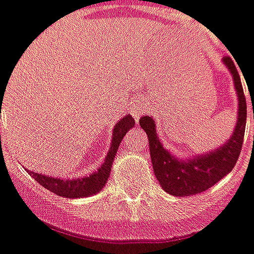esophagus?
<instances>
[{
	"instance_id": "esophagus-1",
	"label": "esophagus",
	"mask_w": 254,
	"mask_h": 254,
	"mask_svg": "<svg viewBox=\"0 0 254 254\" xmlns=\"http://www.w3.org/2000/svg\"><path fill=\"white\" fill-rule=\"evenodd\" d=\"M143 111H144V108L140 104H137V103L132 105V108H130V114H132L134 121H139V118L143 115Z\"/></svg>"
}]
</instances>
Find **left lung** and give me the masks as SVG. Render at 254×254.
Masks as SVG:
<instances>
[{
  "label": "left lung",
  "instance_id": "obj_1",
  "mask_svg": "<svg viewBox=\"0 0 254 254\" xmlns=\"http://www.w3.org/2000/svg\"><path fill=\"white\" fill-rule=\"evenodd\" d=\"M224 64L234 76V83L239 98V111L235 132L222 147L210 151L204 156H199L194 160L192 158L188 161H179L161 146L157 137L156 124L153 118L144 115L139 120L141 129H144L149 137L150 157L154 175L158 179L161 188L170 194L189 196L204 192L208 188L215 185L218 181H221L228 172H231L241 156L248 114L246 97L243 93L241 75L232 57L225 55Z\"/></svg>",
  "mask_w": 254,
  "mask_h": 254
}]
</instances>
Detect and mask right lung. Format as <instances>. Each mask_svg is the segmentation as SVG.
Instances as JSON below:
<instances>
[{"instance_id":"right-lung-1","label":"right lung","mask_w":254,"mask_h":254,"mask_svg":"<svg viewBox=\"0 0 254 254\" xmlns=\"http://www.w3.org/2000/svg\"><path fill=\"white\" fill-rule=\"evenodd\" d=\"M133 127L134 120L130 115L125 117L124 120H121L115 125L111 149H110L108 154L105 157L104 164L101 165V168H98L97 172H93L89 177L62 181V179L46 177V175L36 174V172H30V175L43 188H46L47 190L55 193V194H58L61 197L76 199V197H87V196H91V194H96V193L100 192L104 188L105 182H107V179L110 177L111 165H113L114 158L117 156V150L120 147L121 140L124 139V136L127 134V130H130Z\"/></svg>"}]
</instances>
